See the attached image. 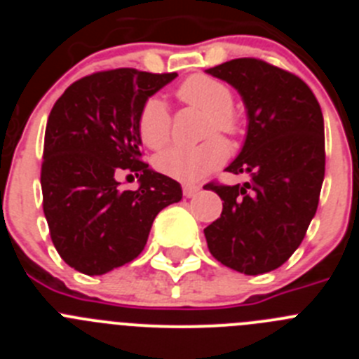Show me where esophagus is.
<instances>
[{"instance_id":"1","label":"esophagus","mask_w":359,"mask_h":359,"mask_svg":"<svg viewBox=\"0 0 359 359\" xmlns=\"http://www.w3.org/2000/svg\"><path fill=\"white\" fill-rule=\"evenodd\" d=\"M198 192H199L198 185H189V183L183 185V196H185V198H192V196H196Z\"/></svg>"}]
</instances>
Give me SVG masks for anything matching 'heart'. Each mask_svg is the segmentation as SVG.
I'll use <instances>...</instances> for the list:
<instances>
[{
    "label": "heart",
    "mask_w": 359,
    "mask_h": 359,
    "mask_svg": "<svg viewBox=\"0 0 359 359\" xmlns=\"http://www.w3.org/2000/svg\"><path fill=\"white\" fill-rule=\"evenodd\" d=\"M176 95L182 102L207 111L205 136L214 133L233 136L239 133L241 120L236 111L231 109L233 93L223 81L199 73L183 81L176 90ZM170 126L172 118L163 100L149 97L136 116V133L140 136L142 144L152 151L167 145L170 138ZM224 160L226 145L219 138H208L194 147L176 145L167 149L158 154L154 165L165 176L183 183H194L217 169L219 165H223Z\"/></svg>",
    "instance_id": "obj_1"
}]
</instances>
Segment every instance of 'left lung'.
I'll use <instances>...</instances> for the list:
<instances>
[{"label": "left lung", "mask_w": 359, "mask_h": 359, "mask_svg": "<svg viewBox=\"0 0 359 359\" xmlns=\"http://www.w3.org/2000/svg\"><path fill=\"white\" fill-rule=\"evenodd\" d=\"M239 91L248 133L226 167L243 185H205L223 199L221 217L205 228L208 250L244 275L268 273L294 253L318 208L325 174L320 104L294 73L243 57L207 69Z\"/></svg>", "instance_id": "obj_1"}]
</instances>
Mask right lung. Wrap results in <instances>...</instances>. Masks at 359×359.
<instances>
[{"label":"right lung","instance_id":"add662e5","mask_svg":"<svg viewBox=\"0 0 359 359\" xmlns=\"http://www.w3.org/2000/svg\"><path fill=\"white\" fill-rule=\"evenodd\" d=\"M177 73L135 68L97 72L73 82L50 111L41 189L50 237L62 261L104 275L135 261L158 212L182 199L180 183L142 161L136 116L142 104ZM135 173L122 191L118 173Z\"/></svg>","mask_w":359,"mask_h":359}]
</instances>
